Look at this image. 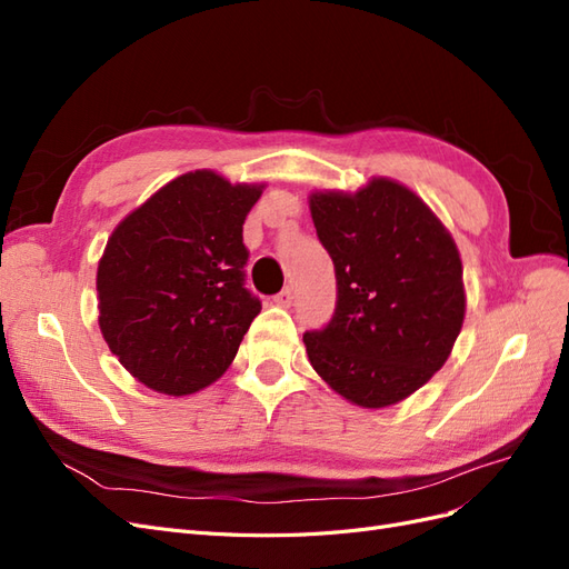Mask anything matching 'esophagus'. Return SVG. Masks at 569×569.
Segmentation results:
<instances>
[{"label":"esophagus","instance_id":"34e87169","mask_svg":"<svg viewBox=\"0 0 569 569\" xmlns=\"http://www.w3.org/2000/svg\"><path fill=\"white\" fill-rule=\"evenodd\" d=\"M291 301H295V289L291 287H284L278 297H274V303L278 306H284V308H289L291 306Z\"/></svg>","mask_w":569,"mask_h":569}]
</instances>
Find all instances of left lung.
Instances as JSON below:
<instances>
[{
	"instance_id": "8db88e82",
	"label": "left lung",
	"mask_w": 569,
	"mask_h": 569,
	"mask_svg": "<svg viewBox=\"0 0 569 569\" xmlns=\"http://www.w3.org/2000/svg\"><path fill=\"white\" fill-rule=\"evenodd\" d=\"M311 216L337 278L335 313L308 330V360L343 399L385 408L449 358L465 316L451 234L408 187L375 178L353 197L318 192Z\"/></svg>"
}]
</instances>
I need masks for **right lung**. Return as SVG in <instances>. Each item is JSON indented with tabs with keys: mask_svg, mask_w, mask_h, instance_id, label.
Returning <instances> with one entry per match:
<instances>
[{
	"mask_svg": "<svg viewBox=\"0 0 569 569\" xmlns=\"http://www.w3.org/2000/svg\"><path fill=\"white\" fill-rule=\"evenodd\" d=\"M261 184L211 170L161 187L113 230L97 270L99 327L142 385L194 393L230 368L261 313L247 289L244 220Z\"/></svg>",
	"mask_w": 569,
	"mask_h": 569,
	"instance_id": "add662e5",
	"label": "right lung"
}]
</instances>
